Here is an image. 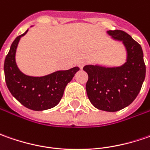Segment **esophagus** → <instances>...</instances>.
I'll list each match as a JSON object with an SVG mask.
<instances>
[{
	"instance_id": "esophagus-1",
	"label": "esophagus",
	"mask_w": 150,
	"mask_h": 150,
	"mask_svg": "<svg viewBox=\"0 0 150 150\" xmlns=\"http://www.w3.org/2000/svg\"><path fill=\"white\" fill-rule=\"evenodd\" d=\"M78 67H79L82 69V68L83 67L84 65H85V62H84V61H80V62H78Z\"/></svg>"
}]
</instances>
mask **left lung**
Returning <instances> with one entry per match:
<instances>
[{
	"mask_svg": "<svg viewBox=\"0 0 150 150\" xmlns=\"http://www.w3.org/2000/svg\"><path fill=\"white\" fill-rule=\"evenodd\" d=\"M114 41L122 42L126 51V60L118 67L86 65L88 75L86 91L96 108L117 112L129 106L140 92L145 78L146 67L141 46L128 33L120 30L108 31Z\"/></svg>",
	"mask_w": 150,
	"mask_h": 150,
	"instance_id": "obj_1",
	"label": "left lung"
}]
</instances>
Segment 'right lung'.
<instances>
[{
  "instance_id": "right-lung-1",
  "label": "right lung",
  "mask_w": 150,
  "mask_h": 150,
  "mask_svg": "<svg viewBox=\"0 0 150 150\" xmlns=\"http://www.w3.org/2000/svg\"><path fill=\"white\" fill-rule=\"evenodd\" d=\"M28 29L12 42L4 62V72L9 91L17 101L29 109L42 111L59 103L65 88L71 82L79 67H74L66 71H57L42 77L24 74L17 67L16 52L21 37Z\"/></svg>"
}]
</instances>
